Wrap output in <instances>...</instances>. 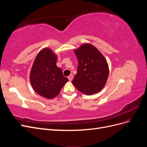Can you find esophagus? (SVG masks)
<instances>
[{"label":"esophagus","instance_id":"1","mask_svg":"<svg viewBox=\"0 0 147 147\" xmlns=\"http://www.w3.org/2000/svg\"><path fill=\"white\" fill-rule=\"evenodd\" d=\"M68 79H69V81H72V79H73V75H72V74L70 75L68 77Z\"/></svg>","mask_w":147,"mask_h":147}]
</instances>
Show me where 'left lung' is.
Wrapping results in <instances>:
<instances>
[{
    "instance_id": "left-lung-1",
    "label": "left lung",
    "mask_w": 147,
    "mask_h": 147,
    "mask_svg": "<svg viewBox=\"0 0 147 147\" xmlns=\"http://www.w3.org/2000/svg\"><path fill=\"white\" fill-rule=\"evenodd\" d=\"M78 65L72 83L84 94L92 95L100 91L107 80L109 69L100 52L91 44H83L74 50Z\"/></svg>"
}]
</instances>
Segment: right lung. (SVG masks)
<instances>
[{
    "label": "right lung",
    "mask_w": 147,
    "mask_h": 147,
    "mask_svg": "<svg viewBox=\"0 0 147 147\" xmlns=\"http://www.w3.org/2000/svg\"><path fill=\"white\" fill-rule=\"evenodd\" d=\"M57 56L49 48L40 51L35 58L30 74V81L38 94L53 99L59 94L62 88L69 81L62 69L56 65Z\"/></svg>",
    "instance_id": "add662e5"
}]
</instances>
